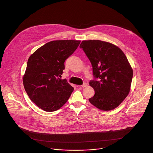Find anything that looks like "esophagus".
<instances>
[{
	"label": "esophagus",
	"instance_id": "1",
	"mask_svg": "<svg viewBox=\"0 0 153 153\" xmlns=\"http://www.w3.org/2000/svg\"><path fill=\"white\" fill-rule=\"evenodd\" d=\"M87 86V83H84L83 85H81V87H82V88H84V87H86Z\"/></svg>",
	"mask_w": 153,
	"mask_h": 153
}]
</instances>
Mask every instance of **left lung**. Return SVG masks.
Masks as SVG:
<instances>
[{"mask_svg": "<svg viewBox=\"0 0 153 153\" xmlns=\"http://www.w3.org/2000/svg\"><path fill=\"white\" fill-rule=\"evenodd\" d=\"M80 48L93 67L94 79L90 85L95 94L90 102L101 110H113L130 91L133 73L126 56L117 46L98 40H83Z\"/></svg>", "mask_w": 153, "mask_h": 153, "instance_id": "1", "label": "left lung"}]
</instances>
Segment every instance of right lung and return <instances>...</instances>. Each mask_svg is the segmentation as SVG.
<instances>
[{
    "instance_id": "right-lung-1",
    "label": "right lung",
    "mask_w": 153,
    "mask_h": 153,
    "mask_svg": "<svg viewBox=\"0 0 153 153\" xmlns=\"http://www.w3.org/2000/svg\"><path fill=\"white\" fill-rule=\"evenodd\" d=\"M80 40H54L37 49L29 57L23 77L31 100L42 110L56 111L70 98L74 88L61 79L65 61L77 48Z\"/></svg>"
}]
</instances>
